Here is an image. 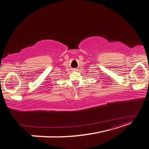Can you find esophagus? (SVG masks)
Segmentation results:
<instances>
[{
	"label": "esophagus",
	"mask_w": 149,
	"mask_h": 149,
	"mask_svg": "<svg viewBox=\"0 0 149 149\" xmlns=\"http://www.w3.org/2000/svg\"><path fill=\"white\" fill-rule=\"evenodd\" d=\"M73 70H74V71H76V69H73Z\"/></svg>",
	"instance_id": "obj_1"
}]
</instances>
